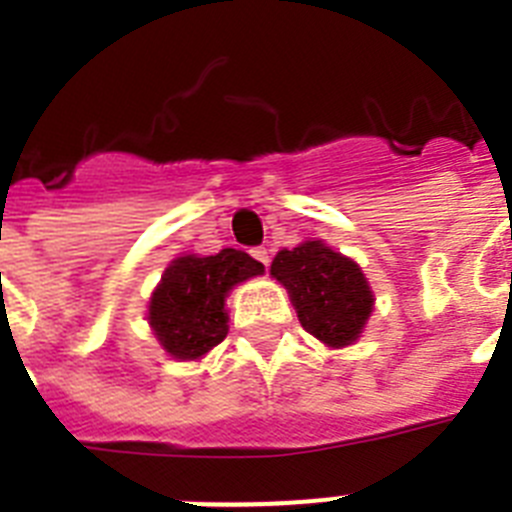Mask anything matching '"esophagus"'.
I'll list each match as a JSON object with an SVG mask.
<instances>
[{"label": "esophagus", "instance_id": "obj_1", "mask_svg": "<svg viewBox=\"0 0 512 512\" xmlns=\"http://www.w3.org/2000/svg\"><path fill=\"white\" fill-rule=\"evenodd\" d=\"M253 259H259L261 264L266 266V269H269V264H271V256H269V251H266V248H253Z\"/></svg>", "mask_w": 512, "mask_h": 512}]
</instances>
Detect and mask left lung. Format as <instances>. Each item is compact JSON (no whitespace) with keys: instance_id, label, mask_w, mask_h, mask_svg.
Here are the masks:
<instances>
[{"instance_id":"1","label":"left lung","mask_w":512,"mask_h":512,"mask_svg":"<svg viewBox=\"0 0 512 512\" xmlns=\"http://www.w3.org/2000/svg\"><path fill=\"white\" fill-rule=\"evenodd\" d=\"M271 277L287 287L302 328L330 348L351 346L372 315L374 292L364 271L323 241L279 251Z\"/></svg>"}]
</instances>
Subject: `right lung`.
<instances>
[{"label": "right lung", "instance_id": "1", "mask_svg": "<svg viewBox=\"0 0 512 512\" xmlns=\"http://www.w3.org/2000/svg\"><path fill=\"white\" fill-rule=\"evenodd\" d=\"M259 274H264V264L235 248H223L215 256H179L151 295L153 336L174 359H202L228 336L225 297L230 289Z\"/></svg>", "mask_w": 512, "mask_h": 512}]
</instances>
